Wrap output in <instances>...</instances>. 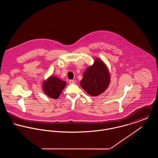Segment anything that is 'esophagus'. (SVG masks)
Masks as SVG:
<instances>
[{"mask_svg": "<svg viewBox=\"0 0 158 158\" xmlns=\"http://www.w3.org/2000/svg\"><path fill=\"white\" fill-rule=\"evenodd\" d=\"M69 83V84H74L75 83V81L73 80H70Z\"/></svg>", "mask_w": 158, "mask_h": 158, "instance_id": "obj_1", "label": "esophagus"}]
</instances>
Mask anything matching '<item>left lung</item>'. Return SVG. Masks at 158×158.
<instances>
[{"instance_id": "obj_1", "label": "left lung", "mask_w": 158, "mask_h": 158, "mask_svg": "<svg viewBox=\"0 0 158 158\" xmlns=\"http://www.w3.org/2000/svg\"><path fill=\"white\" fill-rule=\"evenodd\" d=\"M110 82L108 68L103 61L96 59L94 64L85 70L80 85L88 94L94 97L106 90Z\"/></svg>"}]
</instances>
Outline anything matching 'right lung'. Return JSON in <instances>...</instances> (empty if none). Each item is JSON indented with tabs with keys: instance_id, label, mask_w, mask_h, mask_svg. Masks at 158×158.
I'll list each match as a JSON object with an SVG mask.
<instances>
[{
	"instance_id": "1",
	"label": "right lung",
	"mask_w": 158,
	"mask_h": 158,
	"mask_svg": "<svg viewBox=\"0 0 158 158\" xmlns=\"http://www.w3.org/2000/svg\"><path fill=\"white\" fill-rule=\"evenodd\" d=\"M66 83L55 77H50L45 81L43 85V88L46 95L48 97L57 99L61 91L66 86Z\"/></svg>"
}]
</instances>
